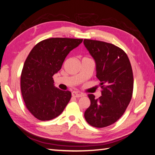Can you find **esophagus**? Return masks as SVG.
<instances>
[{"label": "esophagus", "instance_id": "esophagus-1", "mask_svg": "<svg viewBox=\"0 0 155 155\" xmlns=\"http://www.w3.org/2000/svg\"><path fill=\"white\" fill-rule=\"evenodd\" d=\"M72 96L75 97H83L84 96V94H82V93L80 92V91H73L72 92Z\"/></svg>", "mask_w": 155, "mask_h": 155}]
</instances>
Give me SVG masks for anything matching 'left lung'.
<instances>
[{"label":"left lung","instance_id":"left-lung-1","mask_svg":"<svg viewBox=\"0 0 155 155\" xmlns=\"http://www.w3.org/2000/svg\"><path fill=\"white\" fill-rule=\"evenodd\" d=\"M84 44L96 63V76L101 81V96L88 94L90 106L84 117L88 124L103 128L115 123L132 98L133 74L127 54L112 44L84 39Z\"/></svg>","mask_w":155,"mask_h":155}]
</instances>
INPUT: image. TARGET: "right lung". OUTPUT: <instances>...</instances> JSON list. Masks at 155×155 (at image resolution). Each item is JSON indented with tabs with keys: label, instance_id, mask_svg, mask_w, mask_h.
<instances>
[{
	"label": "right lung",
	"instance_id": "add662e5",
	"mask_svg": "<svg viewBox=\"0 0 155 155\" xmlns=\"http://www.w3.org/2000/svg\"><path fill=\"white\" fill-rule=\"evenodd\" d=\"M83 39L51 38L38 43L24 64L20 88L25 105L40 121L59 116L70 101L71 94L54 85L53 75L60 70L70 51Z\"/></svg>",
	"mask_w": 155,
	"mask_h": 155
}]
</instances>
